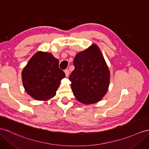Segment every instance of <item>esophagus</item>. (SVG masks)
I'll return each mask as SVG.
<instances>
[{"mask_svg":"<svg viewBox=\"0 0 149 149\" xmlns=\"http://www.w3.org/2000/svg\"><path fill=\"white\" fill-rule=\"evenodd\" d=\"M64 72H65V74H66V77H68L69 76V74H70V71H69L68 70H66L64 71Z\"/></svg>","mask_w":149,"mask_h":149,"instance_id":"obj_1","label":"esophagus"}]
</instances>
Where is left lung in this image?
I'll list each match as a JSON object with an SVG mask.
<instances>
[{"label":"left lung","instance_id":"8db88e82","mask_svg":"<svg viewBox=\"0 0 149 149\" xmlns=\"http://www.w3.org/2000/svg\"><path fill=\"white\" fill-rule=\"evenodd\" d=\"M74 70L70 76L76 99L83 104L98 102L106 95L110 83V71L95 43L78 52L74 59Z\"/></svg>","mask_w":149,"mask_h":149}]
</instances>
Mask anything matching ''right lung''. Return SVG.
Wrapping results in <instances>:
<instances>
[{
    "mask_svg": "<svg viewBox=\"0 0 149 149\" xmlns=\"http://www.w3.org/2000/svg\"><path fill=\"white\" fill-rule=\"evenodd\" d=\"M21 77L29 95L37 100L47 101L56 95L65 74L51 53L38 51L29 60Z\"/></svg>",
    "mask_w": 149,
    "mask_h": 149,
    "instance_id": "1",
    "label": "right lung"
}]
</instances>
